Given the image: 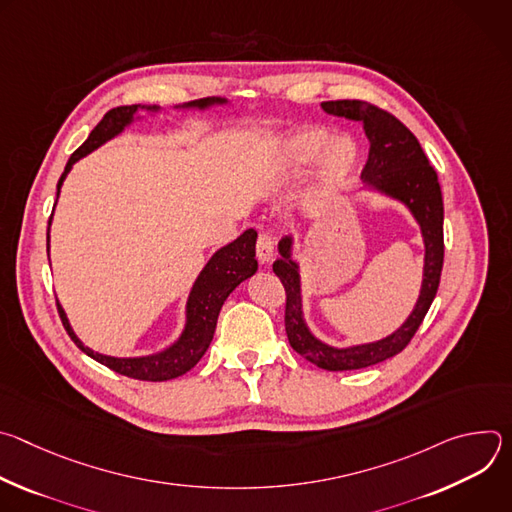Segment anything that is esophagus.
Returning <instances> with one entry per match:
<instances>
[{
  "label": "esophagus",
  "instance_id": "obj_1",
  "mask_svg": "<svg viewBox=\"0 0 512 512\" xmlns=\"http://www.w3.org/2000/svg\"><path fill=\"white\" fill-rule=\"evenodd\" d=\"M273 245H275V241L269 233H261L257 237V247L255 249H257V257H259L261 263H269L273 259Z\"/></svg>",
  "mask_w": 512,
  "mask_h": 512
}]
</instances>
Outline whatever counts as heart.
I'll return each instance as SVG.
<instances>
[{
  "instance_id": "obj_1",
  "label": "heart",
  "mask_w": 512,
  "mask_h": 512,
  "mask_svg": "<svg viewBox=\"0 0 512 512\" xmlns=\"http://www.w3.org/2000/svg\"><path fill=\"white\" fill-rule=\"evenodd\" d=\"M320 162V190L334 194L352 178L358 162L356 145L348 137H336L324 127H308L279 141L271 158L277 178H298Z\"/></svg>"
}]
</instances>
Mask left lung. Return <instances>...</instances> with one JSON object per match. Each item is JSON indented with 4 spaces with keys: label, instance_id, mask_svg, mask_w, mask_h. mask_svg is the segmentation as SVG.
<instances>
[{
    "label": "left lung",
    "instance_id": "left-lung-1",
    "mask_svg": "<svg viewBox=\"0 0 512 512\" xmlns=\"http://www.w3.org/2000/svg\"><path fill=\"white\" fill-rule=\"evenodd\" d=\"M322 107L330 115L362 125L369 139V158L360 174L364 184L405 202L417 218L425 241L421 296L407 322L379 342L342 350L326 346L308 330L302 316L298 265L289 257L291 239L285 237L279 243L281 257L273 263V271L285 289V334L291 348L324 371H356L399 354L421 326L440 287L444 267V200L437 174L417 137L393 113L358 99L326 101Z\"/></svg>",
    "mask_w": 512,
    "mask_h": 512
}]
</instances>
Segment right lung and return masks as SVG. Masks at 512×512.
Here are the masks:
<instances>
[{"label":"right lung","instance_id":"right-lung-1","mask_svg":"<svg viewBox=\"0 0 512 512\" xmlns=\"http://www.w3.org/2000/svg\"><path fill=\"white\" fill-rule=\"evenodd\" d=\"M210 103H223V99H202V101H196L190 105L206 107ZM137 109H139V105H123V107H115L103 115V119L91 131L89 139L68 158V164H66L64 172L58 180V186H56V196H58L60 186H62L66 174L70 172L72 164L81 160L83 156H87L89 152H93L95 148H99V145L105 143L107 139L115 137L119 131H123V127L133 119ZM145 109L156 111L158 107H145ZM48 229H50V221H48ZM255 241H257V233L253 229H247L231 245L214 253V257L206 263V267L202 269V273L198 275V279L190 291L188 322H186L184 334L180 336V340L174 346H170L162 354L143 356V358H113V356L97 354L75 336V332H72V328L66 320L64 310L56 302L62 326L68 332V336L72 338V342H75L85 354H89L91 358H95L97 362L105 364V367H109L111 371H115L123 377L137 379V381H152V383L176 379V377L188 373L206 352V348L214 336L218 312H221L231 291L241 281H245L247 277H251L257 271Z\"/></svg>","mask_w":512,"mask_h":512}]
</instances>
